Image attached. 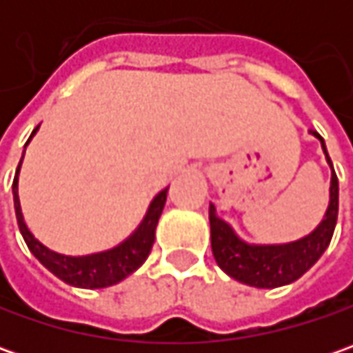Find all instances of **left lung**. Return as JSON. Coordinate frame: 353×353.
<instances>
[{"label": "left lung", "instance_id": "8db88e82", "mask_svg": "<svg viewBox=\"0 0 353 353\" xmlns=\"http://www.w3.org/2000/svg\"><path fill=\"white\" fill-rule=\"evenodd\" d=\"M310 133L320 139L322 149L326 153V145L320 133L316 131ZM326 159L332 167L328 153ZM336 220H338V176L332 167L330 204L324 220L312 234L291 243H279V245L248 243L245 239L237 236L232 225L216 214L214 204H210L212 253L220 269L239 283H245L257 289H275L303 277L319 261L320 255L330 245Z\"/></svg>", "mask_w": 353, "mask_h": 353}]
</instances>
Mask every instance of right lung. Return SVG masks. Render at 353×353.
Here are the masks:
<instances>
[{
  "label": "right lung",
  "mask_w": 353,
  "mask_h": 353,
  "mask_svg": "<svg viewBox=\"0 0 353 353\" xmlns=\"http://www.w3.org/2000/svg\"><path fill=\"white\" fill-rule=\"evenodd\" d=\"M37 129L31 133V137L37 133ZM19 169L21 163L19 167H17V172H15V179H13V202H15V216H17L21 236H23L31 253L47 267L50 273H54L57 277L62 279L68 285H72V287L103 289V287H112V285H116L119 281H123L128 275H131L133 271H137L145 263V259L151 253L153 241H155L157 222H159L161 212L165 208L167 190L169 188H165L163 192H159L153 198V202H151V206L147 210V216L143 218L141 225L123 243H119L114 250L74 257V255H64V253H59V251L48 250L47 245L41 243L31 234V230L27 228L25 220H23V212H21L19 194H17V174H19Z\"/></svg>",
  "instance_id": "1"
}]
</instances>
